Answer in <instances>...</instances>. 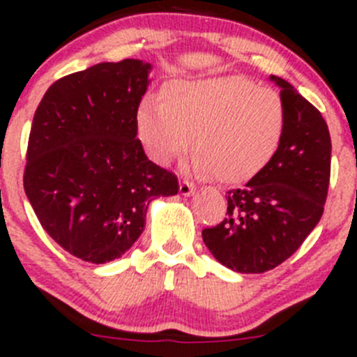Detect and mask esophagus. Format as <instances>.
Here are the masks:
<instances>
[{"label": "esophagus", "instance_id": "esophagus-1", "mask_svg": "<svg viewBox=\"0 0 357 357\" xmlns=\"http://www.w3.org/2000/svg\"><path fill=\"white\" fill-rule=\"evenodd\" d=\"M193 192H195V186H193V183H190L188 179H183V181L179 183V193H181L183 197H190Z\"/></svg>", "mask_w": 357, "mask_h": 357}]
</instances>
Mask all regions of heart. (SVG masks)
<instances>
[{
    "label": "heart",
    "instance_id": "heart-1",
    "mask_svg": "<svg viewBox=\"0 0 357 357\" xmlns=\"http://www.w3.org/2000/svg\"><path fill=\"white\" fill-rule=\"evenodd\" d=\"M287 115L282 96L242 75L178 79L162 98L145 96L136 131L157 164H169L192 143L190 165L204 176L240 183L257 174L278 150Z\"/></svg>",
    "mask_w": 357,
    "mask_h": 357
}]
</instances>
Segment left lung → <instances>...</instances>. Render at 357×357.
<instances>
[{
  "instance_id": "1",
  "label": "left lung",
  "mask_w": 357,
  "mask_h": 357,
  "mask_svg": "<svg viewBox=\"0 0 357 357\" xmlns=\"http://www.w3.org/2000/svg\"><path fill=\"white\" fill-rule=\"evenodd\" d=\"M287 124L271 160L228 192L226 218L202 231L226 268L247 275L276 268L302 245L323 215L330 185L332 139L321 112L285 79L271 75Z\"/></svg>"
}]
</instances>
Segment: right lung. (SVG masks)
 <instances>
[{
  "label": "right lung",
  "mask_w": 357,
  "mask_h": 357,
  "mask_svg": "<svg viewBox=\"0 0 357 357\" xmlns=\"http://www.w3.org/2000/svg\"><path fill=\"white\" fill-rule=\"evenodd\" d=\"M150 70L126 59L74 72L50 86L32 119L25 195L45 231L86 262L126 254L145 229L150 202L179 190L136 138Z\"/></svg>",
  "instance_id": "add662e5"
}]
</instances>
